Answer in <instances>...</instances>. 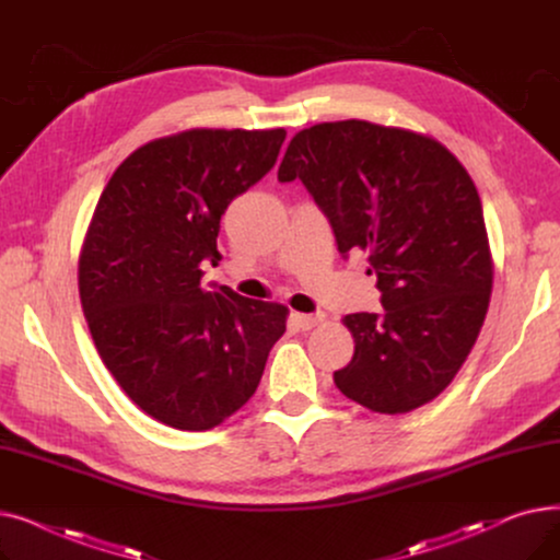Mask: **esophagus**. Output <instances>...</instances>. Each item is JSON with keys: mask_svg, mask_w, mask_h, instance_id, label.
<instances>
[{"mask_svg": "<svg viewBox=\"0 0 560 560\" xmlns=\"http://www.w3.org/2000/svg\"><path fill=\"white\" fill-rule=\"evenodd\" d=\"M325 319V315H304V313H290V322L295 325L300 331H308L313 327H317L319 322Z\"/></svg>", "mask_w": 560, "mask_h": 560, "instance_id": "34e87169", "label": "esophagus"}]
</instances>
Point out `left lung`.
Instances as JSON below:
<instances>
[{"mask_svg":"<svg viewBox=\"0 0 560 560\" xmlns=\"http://www.w3.org/2000/svg\"><path fill=\"white\" fill-rule=\"evenodd\" d=\"M279 182L300 179L338 252L368 254L381 313H351L354 357L338 390L374 413H408L443 393L472 351L492 292L481 199L438 140L365 120L292 136Z\"/></svg>","mask_w":560,"mask_h":560,"instance_id":"left-lung-1","label":"left lung"}]
</instances>
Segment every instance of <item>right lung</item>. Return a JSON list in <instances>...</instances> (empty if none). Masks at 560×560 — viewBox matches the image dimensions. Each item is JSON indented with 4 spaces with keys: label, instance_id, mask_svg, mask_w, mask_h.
<instances>
[{
    "label": "right lung",
    "instance_id": "1",
    "mask_svg": "<svg viewBox=\"0 0 560 560\" xmlns=\"http://www.w3.org/2000/svg\"><path fill=\"white\" fill-rule=\"evenodd\" d=\"M283 129H188L147 142L106 184L79 254L100 357L147 416L209 431L256 393L288 308L201 288L233 197L272 170Z\"/></svg>",
    "mask_w": 560,
    "mask_h": 560
}]
</instances>
